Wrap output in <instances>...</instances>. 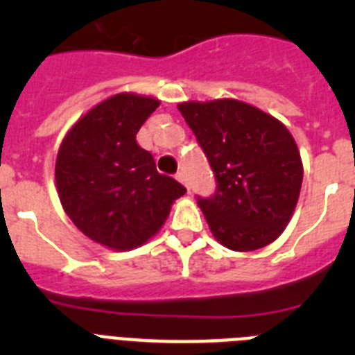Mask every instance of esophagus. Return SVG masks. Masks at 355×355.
Masks as SVG:
<instances>
[{"mask_svg":"<svg viewBox=\"0 0 355 355\" xmlns=\"http://www.w3.org/2000/svg\"><path fill=\"white\" fill-rule=\"evenodd\" d=\"M175 178H178V180H180L181 183L184 184V187H187V188H190V183H188V175L184 174L183 171H180V172H178V174H175Z\"/></svg>","mask_w":355,"mask_h":355,"instance_id":"esophagus-1","label":"esophagus"}]
</instances>
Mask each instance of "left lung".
I'll return each mask as SVG.
<instances>
[{
	"instance_id": "8db88e82",
	"label": "left lung",
	"mask_w": 355,
	"mask_h": 355,
	"mask_svg": "<svg viewBox=\"0 0 355 355\" xmlns=\"http://www.w3.org/2000/svg\"><path fill=\"white\" fill-rule=\"evenodd\" d=\"M205 150L216 190L197 197L213 236L238 252L277 240L302 187V159L283 122L236 99L178 105Z\"/></svg>"
}]
</instances>
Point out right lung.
Returning <instances> with one entry per match:
<instances>
[{"instance_id":"obj_1","label":"right lung","mask_w":355,"mask_h":355,"mask_svg":"<svg viewBox=\"0 0 355 355\" xmlns=\"http://www.w3.org/2000/svg\"><path fill=\"white\" fill-rule=\"evenodd\" d=\"M158 99L117 94L94 106L65 135L55 167L58 197L85 236L130 250L155 236L187 188L156 171L137 133Z\"/></svg>"}]
</instances>
